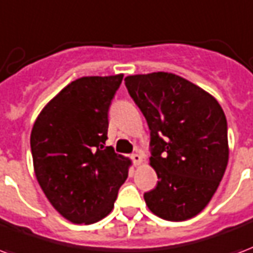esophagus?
Masks as SVG:
<instances>
[{
    "instance_id": "1",
    "label": "esophagus",
    "mask_w": 253,
    "mask_h": 253,
    "mask_svg": "<svg viewBox=\"0 0 253 253\" xmlns=\"http://www.w3.org/2000/svg\"><path fill=\"white\" fill-rule=\"evenodd\" d=\"M130 159H132V161H133L134 165H140L142 163L141 155H138V153H133V155L130 156Z\"/></svg>"
}]
</instances>
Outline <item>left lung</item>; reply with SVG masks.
Here are the masks:
<instances>
[{
  "instance_id": "1",
  "label": "left lung",
  "mask_w": 253,
  "mask_h": 253,
  "mask_svg": "<svg viewBox=\"0 0 253 253\" xmlns=\"http://www.w3.org/2000/svg\"><path fill=\"white\" fill-rule=\"evenodd\" d=\"M125 86L151 130L155 189L151 212L169 221L196 216L210 203L228 164L227 119L217 100L167 72L125 77Z\"/></svg>"
}]
</instances>
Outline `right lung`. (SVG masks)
<instances>
[{
    "label": "right lung",
    "mask_w": 253,
    "mask_h": 253,
    "mask_svg": "<svg viewBox=\"0 0 253 253\" xmlns=\"http://www.w3.org/2000/svg\"><path fill=\"white\" fill-rule=\"evenodd\" d=\"M124 75L72 81L47 102L30 134L40 187L66 220L93 224L111 213L130 160L105 147L108 111Z\"/></svg>",
    "instance_id": "obj_1"
}]
</instances>
